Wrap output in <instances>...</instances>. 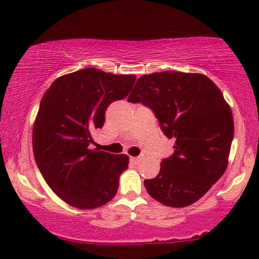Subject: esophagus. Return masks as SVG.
<instances>
[{"label": "esophagus", "instance_id": "obj_1", "mask_svg": "<svg viewBox=\"0 0 259 259\" xmlns=\"http://www.w3.org/2000/svg\"><path fill=\"white\" fill-rule=\"evenodd\" d=\"M130 160H131V163H134V164H140L141 161L143 160V157H131L130 158Z\"/></svg>", "mask_w": 259, "mask_h": 259}]
</instances>
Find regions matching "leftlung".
<instances>
[{
  "label": "left lung",
  "mask_w": 259,
  "mask_h": 259,
  "mask_svg": "<svg viewBox=\"0 0 259 259\" xmlns=\"http://www.w3.org/2000/svg\"><path fill=\"white\" fill-rule=\"evenodd\" d=\"M129 102L153 110L175 153L160 163L146 191L167 207H187L201 199L226 172L234 118L222 92L200 73L166 71L142 75Z\"/></svg>",
  "instance_id": "1"
}]
</instances>
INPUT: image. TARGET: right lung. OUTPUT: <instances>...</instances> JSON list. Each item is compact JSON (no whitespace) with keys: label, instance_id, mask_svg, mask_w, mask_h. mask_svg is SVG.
I'll use <instances>...</instances> for the list:
<instances>
[{"label":"right lung","instance_id":"obj_1","mask_svg":"<svg viewBox=\"0 0 259 259\" xmlns=\"http://www.w3.org/2000/svg\"><path fill=\"white\" fill-rule=\"evenodd\" d=\"M135 80L134 74L83 68L59 76L41 98L32 129L34 159L49 187L73 207L94 209L117 193L129 157L90 144L108 106L124 99Z\"/></svg>","mask_w":259,"mask_h":259}]
</instances>
